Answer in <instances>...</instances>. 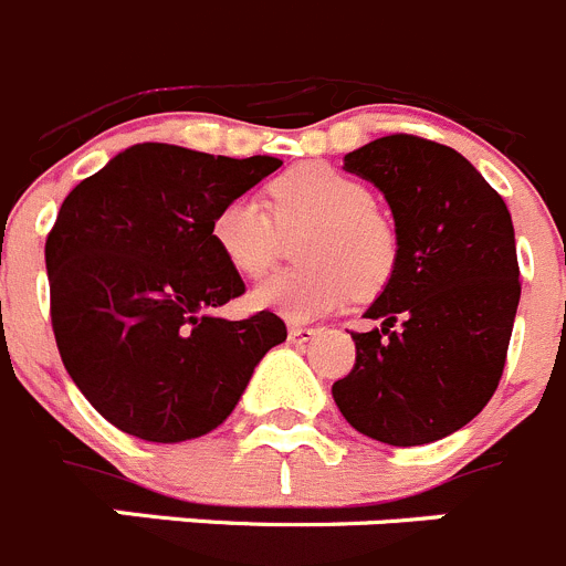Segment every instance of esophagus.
Segmentation results:
<instances>
[{
  "label": "esophagus",
  "mask_w": 566,
  "mask_h": 566,
  "mask_svg": "<svg viewBox=\"0 0 566 566\" xmlns=\"http://www.w3.org/2000/svg\"><path fill=\"white\" fill-rule=\"evenodd\" d=\"M317 336V328H305V325H289V339L294 342V345H305V342H311Z\"/></svg>",
  "instance_id": "obj_1"
}]
</instances>
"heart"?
<instances>
[{
	"label": "heart",
	"mask_w": 566,
	"mask_h": 566,
	"mask_svg": "<svg viewBox=\"0 0 566 566\" xmlns=\"http://www.w3.org/2000/svg\"><path fill=\"white\" fill-rule=\"evenodd\" d=\"M266 196L272 217L255 196H232L210 221L212 247L241 277L269 272L280 230L308 227L297 249L303 266L263 280L252 292V305L305 323L390 280L398 258L396 230L373 207V193L359 179L331 165H297L269 181Z\"/></svg>",
	"instance_id": "obj_1"
}]
</instances>
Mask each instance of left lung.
<instances>
[{
    "label": "left lung",
    "instance_id": "left-lung-1",
    "mask_svg": "<svg viewBox=\"0 0 566 566\" xmlns=\"http://www.w3.org/2000/svg\"><path fill=\"white\" fill-rule=\"evenodd\" d=\"M396 219L398 258L331 392L356 432L423 446L483 412L505 367L522 283L511 212L449 145L390 134L345 157Z\"/></svg>",
    "mask_w": 566,
    "mask_h": 566
}]
</instances>
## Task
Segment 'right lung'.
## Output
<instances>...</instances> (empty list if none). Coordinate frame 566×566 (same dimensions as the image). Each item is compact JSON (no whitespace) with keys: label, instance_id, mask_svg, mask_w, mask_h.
Listing matches in <instances>:
<instances>
[{"label":"right lung","instance_id":"obj_1","mask_svg":"<svg viewBox=\"0 0 566 566\" xmlns=\"http://www.w3.org/2000/svg\"><path fill=\"white\" fill-rule=\"evenodd\" d=\"M280 165L139 143L64 199L44 247L50 317L66 373L108 423L151 443L201 438L286 342L272 311L212 314L243 294L212 212Z\"/></svg>","mask_w":566,"mask_h":566}]
</instances>
